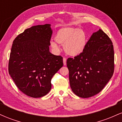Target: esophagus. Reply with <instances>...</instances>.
Segmentation results:
<instances>
[{
  "label": "esophagus",
  "mask_w": 122,
  "mask_h": 122,
  "mask_svg": "<svg viewBox=\"0 0 122 122\" xmlns=\"http://www.w3.org/2000/svg\"><path fill=\"white\" fill-rule=\"evenodd\" d=\"M63 63H64V65H66V58L65 57L63 58Z\"/></svg>",
  "instance_id": "obj_1"
}]
</instances>
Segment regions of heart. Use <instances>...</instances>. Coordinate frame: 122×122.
<instances>
[{
    "label": "heart",
    "mask_w": 122,
    "mask_h": 122,
    "mask_svg": "<svg viewBox=\"0 0 122 122\" xmlns=\"http://www.w3.org/2000/svg\"><path fill=\"white\" fill-rule=\"evenodd\" d=\"M55 41L64 45L66 54L71 56H77L85 49L87 42L86 34L81 29L76 27H63L57 31ZM50 46L55 51H60V47L56 42L51 41Z\"/></svg>",
    "instance_id": "b5f03b06"
}]
</instances>
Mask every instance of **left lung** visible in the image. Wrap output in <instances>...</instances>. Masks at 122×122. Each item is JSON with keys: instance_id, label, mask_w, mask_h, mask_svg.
<instances>
[{"instance_id": "8db88e82", "label": "left lung", "mask_w": 122, "mask_h": 122, "mask_svg": "<svg viewBox=\"0 0 122 122\" xmlns=\"http://www.w3.org/2000/svg\"><path fill=\"white\" fill-rule=\"evenodd\" d=\"M71 88L82 98L92 97L100 92L110 81L114 71V51L112 42L99 29L93 33L84 51L68 58Z\"/></svg>"}]
</instances>
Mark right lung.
I'll list each match as a JSON object with an SVG mask.
<instances>
[{
	"mask_svg": "<svg viewBox=\"0 0 122 122\" xmlns=\"http://www.w3.org/2000/svg\"><path fill=\"white\" fill-rule=\"evenodd\" d=\"M50 26L26 29L12 43L8 72L18 89L31 97H41L49 92L53 76L63 66L62 57L49 51Z\"/></svg>",
	"mask_w": 122,
	"mask_h": 122,
	"instance_id": "1",
	"label": "right lung"
}]
</instances>
